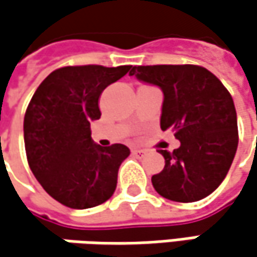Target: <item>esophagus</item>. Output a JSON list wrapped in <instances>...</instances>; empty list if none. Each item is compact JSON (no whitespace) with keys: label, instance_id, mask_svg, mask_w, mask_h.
<instances>
[{"label":"esophagus","instance_id":"obj_1","mask_svg":"<svg viewBox=\"0 0 257 257\" xmlns=\"http://www.w3.org/2000/svg\"><path fill=\"white\" fill-rule=\"evenodd\" d=\"M132 156H135V157H144L145 156V151L140 150V148H134L132 150Z\"/></svg>","mask_w":257,"mask_h":257}]
</instances>
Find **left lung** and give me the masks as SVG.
Wrapping results in <instances>:
<instances>
[{"mask_svg": "<svg viewBox=\"0 0 257 257\" xmlns=\"http://www.w3.org/2000/svg\"><path fill=\"white\" fill-rule=\"evenodd\" d=\"M129 75L159 85L164 93L160 126L172 129L180 147L160 150L164 169L151 177L163 198L196 202L221 185L233 163L237 113L228 90L199 65H138Z\"/></svg>", "mask_w": 257, "mask_h": 257, "instance_id": "obj_1", "label": "left lung"}]
</instances>
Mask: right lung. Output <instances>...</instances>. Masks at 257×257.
Masks as SVG:
<instances>
[{"label":"right lung","instance_id":"add662e5","mask_svg":"<svg viewBox=\"0 0 257 257\" xmlns=\"http://www.w3.org/2000/svg\"><path fill=\"white\" fill-rule=\"evenodd\" d=\"M132 65L62 67L38 87L24 114V147L35 177L55 201L93 208L113 195L117 170L129 156L123 144L100 147L90 122L98 119L101 91Z\"/></svg>","mask_w":257,"mask_h":257}]
</instances>
